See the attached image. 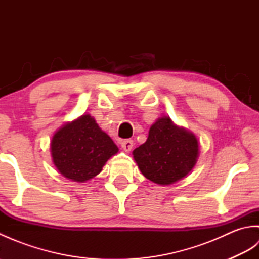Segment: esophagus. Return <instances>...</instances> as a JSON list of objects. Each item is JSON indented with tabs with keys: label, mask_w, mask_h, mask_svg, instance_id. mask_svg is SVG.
I'll return each instance as SVG.
<instances>
[{
	"label": "esophagus",
	"mask_w": 259,
	"mask_h": 259,
	"mask_svg": "<svg viewBox=\"0 0 259 259\" xmlns=\"http://www.w3.org/2000/svg\"><path fill=\"white\" fill-rule=\"evenodd\" d=\"M121 147H122V149L126 152H129L131 149H133L134 147V141L131 139H125L121 141Z\"/></svg>",
	"instance_id": "esophagus-1"
}]
</instances>
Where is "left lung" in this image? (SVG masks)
<instances>
[{"mask_svg": "<svg viewBox=\"0 0 259 259\" xmlns=\"http://www.w3.org/2000/svg\"><path fill=\"white\" fill-rule=\"evenodd\" d=\"M198 151L195 135L164 117L151 125L147 141L133 153L146 178L159 185H170L194 168Z\"/></svg>", "mask_w": 259, "mask_h": 259, "instance_id": "8db88e82", "label": "left lung"}]
</instances>
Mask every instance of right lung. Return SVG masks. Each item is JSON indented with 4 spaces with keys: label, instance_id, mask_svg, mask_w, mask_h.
<instances>
[{
    "label": "right lung",
    "instance_id": "add662e5",
    "mask_svg": "<svg viewBox=\"0 0 259 259\" xmlns=\"http://www.w3.org/2000/svg\"><path fill=\"white\" fill-rule=\"evenodd\" d=\"M118 150L112 139L89 114L63 125L51 141L54 166L65 178L78 183L97 176Z\"/></svg>",
    "mask_w": 259,
    "mask_h": 259
}]
</instances>
